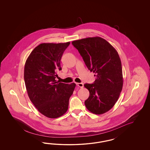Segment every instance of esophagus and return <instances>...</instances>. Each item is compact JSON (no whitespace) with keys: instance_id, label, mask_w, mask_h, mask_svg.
<instances>
[{"instance_id":"esophagus-1","label":"esophagus","mask_w":150,"mask_h":150,"mask_svg":"<svg viewBox=\"0 0 150 150\" xmlns=\"http://www.w3.org/2000/svg\"><path fill=\"white\" fill-rule=\"evenodd\" d=\"M76 85L77 86L80 87V88H83V84L82 83H76Z\"/></svg>"}]
</instances>
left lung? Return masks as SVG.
I'll return each instance as SVG.
<instances>
[{"instance_id": "left-lung-1", "label": "left lung", "mask_w": 150, "mask_h": 150, "mask_svg": "<svg viewBox=\"0 0 150 150\" xmlns=\"http://www.w3.org/2000/svg\"><path fill=\"white\" fill-rule=\"evenodd\" d=\"M72 44L96 77L93 83L84 85L90 92L85 101L87 109L95 114L105 113L113 108L123 88L122 63L118 52L100 37L74 41Z\"/></svg>"}]
</instances>
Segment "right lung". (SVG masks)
<instances>
[{
    "instance_id": "obj_1",
    "label": "right lung",
    "mask_w": 150,
    "mask_h": 150,
    "mask_svg": "<svg viewBox=\"0 0 150 150\" xmlns=\"http://www.w3.org/2000/svg\"><path fill=\"white\" fill-rule=\"evenodd\" d=\"M44 43L36 47L26 61L24 80L27 94L37 110L47 118H57L68 109L69 100L76 84L55 80L62 70L60 60L70 45Z\"/></svg>"
}]
</instances>
